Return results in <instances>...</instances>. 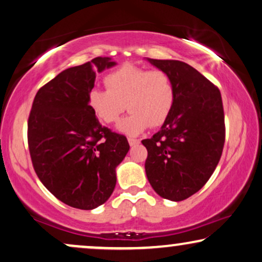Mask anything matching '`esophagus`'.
I'll return each instance as SVG.
<instances>
[{"label":"esophagus","instance_id":"obj_1","mask_svg":"<svg viewBox=\"0 0 262 262\" xmlns=\"http://www.w3.org/2000/svg\"><path fill=\"white\" fill-rule=\"evenodd\" d=\"M127 141H128V144H130L131 146L132 145H136V144H139V142H141V141H139V139H136V138H127Z\"/></svg>","mask_w":262,"mask_h":262}]
</instances>
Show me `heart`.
Segmentation results:
<instances>
[{
	"label": "heart",
	"instance_id": "obj_1",
	"mask_svg": "<svg viewBox=\"0 0 262 262\" xmlns=\"http://www.w3.org/2000/svg\"><path fill=\"white\" fill-rule=\"evenodd\" d=\"M107 91L93 88L87 102L99 120L114 124L124 111L130 110L118 125L121 134L137 136L150 125L161 126L173 111L175 88L169 75L162 70L124 64L103 78Z\"/></svg>",
	"mask_w": 262,
	"mask_h": 262
}]
</instances>
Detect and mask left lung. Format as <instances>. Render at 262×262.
<instances>
[{
    "label": "left lung",
    "instance_id": "8db88e82",
    "mask_svg": "<svg viewBox=\"0 0 262 262\" xmlns=\"http://www.w3.org/2000/svg\"><path fill=\"white\" fill-rule=\"evenodd\" d=\"M148 60L169 75L175 88L170 116L151 138L145 173L164 199L181 202L206 184L220 162L225 141L221 92L198 70L180 60Z\"/></svg>",
    "mask_w": 262,
    "mask_h": 262
}]
</instances>
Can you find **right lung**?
<instances>
[{
    "label": "right lung",
    "mask_w": 262,
    "mask_h": 262,
    "mask_svg": "<svg viewBox=\"0 0 262 262\" xmlns=\"http://www.w3.org/2000/svg\"><path fill=\"white\" fill-rule=\"evenodd\" d=\"M113 66L110 57H96L62 71L39 89L28 117V149L39 180L76 209L107 202L116 168L130 149L126 137L102 126L87 102L96 73Z\"/></svg>",
    "instance_id": "1"
}]
</instances>
